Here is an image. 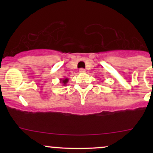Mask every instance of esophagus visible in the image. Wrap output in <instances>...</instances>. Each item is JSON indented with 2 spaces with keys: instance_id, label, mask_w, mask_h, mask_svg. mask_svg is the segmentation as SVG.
Wrapping results in <instances>:
<instances>
[{
  "instance_id": "obj_1",
  "label": "esophagus",
  "mask_w": 153,
  "mask_h": 153,
  "mask_svg": "<svg viewBox=\"0 0 153 153\" xmlns=\"http://www.w3.org/2000/svg\"><path fill=\"white\" fill-rule=\"evenodd\" d=\"M79 72H80V73H85V70L83 69V68H81V69L79 70Z\"/></svg>"
}]
</instances>
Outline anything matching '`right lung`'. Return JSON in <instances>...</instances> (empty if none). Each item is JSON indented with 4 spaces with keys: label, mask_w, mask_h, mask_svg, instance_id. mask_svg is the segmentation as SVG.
<instances>
[{
    "label": "right lung",
    "mask_w": 153,
    "mask_h": 153,
    "mask_svg": "<svg viewBox=\"0 0 153 153\" xmlns=\"http://www.w3.org/2000/svg\"><path fill=\"white\" fill-rule=\"evenodd\" d=\"M68 78H64L63 79H60V80H59V81H60V83H62L63 85H66V84L68 83Z\"/></svg>",
    "instance_id": "obj_1"
}]
</instances>
